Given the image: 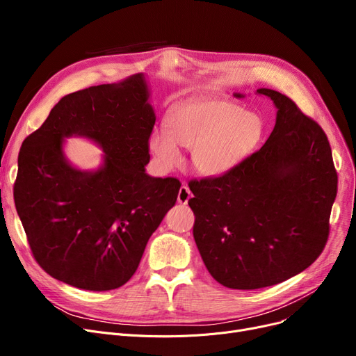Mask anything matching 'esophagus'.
Here are the masks:
<instances>
[{"instance_id": "esophagus-1", "label": "esophagus", "mask_w": 356, "mask_h": 356, "mask_svg": "<svg viewBox=\"0 0 356 356\" xmlns=\"http://www.w3.org/2000/svg\"><path fill=\"white\" fill-rule=\"evenodd\" d=\"M191 196H192V193H191L189 188L186 184H183L181 188H180V191H179V195H177V202L181 203V204H188Z\"/></svg>"}]
</instances>
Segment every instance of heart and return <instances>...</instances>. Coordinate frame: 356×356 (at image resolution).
<instances>
[{
	"label": "heart",
	"mask_w": 356,
	"mask_h": 356,
	"mask_svg": "<svg viewBox=\"0 0 356 356\" xmlns=\"http://www.w3.org/2000/svg\"><path fill=\"white\" fill-rule=\"evenodd\" d=\"M263 134V120L255 112L225 99H204L176 106L165 129L149 136L148 147L164 172L183 163L181 145L192 148V165L199 175L218 177L244 161Z\"/></svg>",
	"instance_id": "b5f03b06"
}]
</instances>
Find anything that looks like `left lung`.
Returning a JSON list of instances; mask_svg holds the SVG:
<instances>
[{
    "label": "left lung",
    "instance_id": "left-lung-1",
    "mask_svg": "<svg viewBox=\"0 0 356 356\" xmlns=\"http://www.w3.org/2000/svg\"><path fill=\"white\" fill-rule=\"evenodd\" d=\"M257 93L277 108L266 144L227 175L189 183L200 257L219 284L235 290L274 286L312 266L326 245L338 192L321 125L283 93Z\"/></svg>",
    "mask_w": 356,
    "mask_h": 356
}]
</instances>
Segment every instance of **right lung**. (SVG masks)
I'll return each instance as SVG.
<instances>
[{"mask_svg": "<svg viewBox=\"0 0 356 356\" xmlns=\"http://www.w3.org/2000/svg\"><path fill=\"white\" fill-rule=\"evenodd\" d=\"M148 98L141 73L69 93L22 145L15 209L35 261L59 282L90 291L124 286L175 207L180 181L145 173L156 124ZM70 136L103 148L97 171L67 161Z\"/></svg>", "mask_w": 356, "mask_h": 356, "instance_id": "1", "label": "right lung"}]
</instances>
